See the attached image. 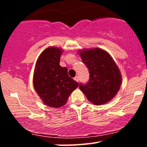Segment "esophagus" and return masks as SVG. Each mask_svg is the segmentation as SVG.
<instances>
[{"label": "esophagus", "mask_w": 147, "mask_h": 147, "mask_svg": "<svg viewBox=\"0 0 147 147\" xmlns=\"http://www.w3.org/2000/svg\"><path fill=\"white\" fill-rule=\"evenodd\" d=\"M74 79H75L76 82H79V77H77V76H76L75 78H74Z\"/></svg>", "instance_id": "obj_1"}]
</instances>
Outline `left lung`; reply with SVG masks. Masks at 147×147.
Here are the masks:
<instances>
[{
    "label": "left lung",
    "mask_w": 147,
    "mask_h": 147,
    "mask_svg": "<svg viewBox=\"0 0 147 147\" xmlns=\"http://www.w3.org/2000/svg\"><path fill=\"white\" fill-rule=\"evenodd\" d=\"M86 65L90 78L86 84L81 83L79 88L95 105H102L117 95L122 83V75L111 56L99 48L86 49L79 52Z\"/></svg>",
    "instance_id": "8db88e82"
}]
</instances>
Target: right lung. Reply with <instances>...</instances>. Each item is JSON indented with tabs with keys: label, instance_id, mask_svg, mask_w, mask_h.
Segmentation results:
<instances>
[{
	"label": "right lung",
	"instance_id": "obj_1",
	"mask_svg": "<svg viewBox=\"0 0 147 147\" xmlns=\"http://www.w3.org/2000/svg\"><path fill=\"white\" fill-rule=\"evenodd\" d=\"M63 50L49 47L38 57L34 72L35 90L45 105L59 108L65 105L79 84L68 75V69L59 65Z\"/></svg>",
	"mask_w": 147,
	"mask_h": 147
}]
</instances>
